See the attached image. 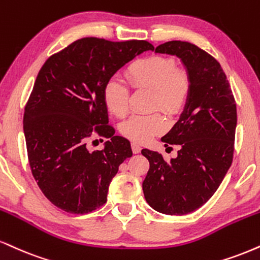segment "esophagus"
<instances>
[{
	"mask_svg": "<svg viewBox=\"0 0 260 260\" xmlns=\"http://www.w3.org/2000/svg\"><path fill=\"white\" fill-rule=\"evenodd\" d=\"M132 150H133V152H134V154H139V152H140V150H142V146H140L139 144H137V143H133V144H132Z\"/></svg>",
	"mask_w": 260,
	"mask_h": 260,
	"instance_id": "obj_1",
	"label": "esophagus"
}]
</instances>
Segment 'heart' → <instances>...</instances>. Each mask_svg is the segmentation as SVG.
<instances>
[{"instance_id": "obj_1", "label": "heart", "mask_w": 260, "mask_h": 260, "mask_svg": "<svg viewBox=\"0 0 260 260\" xmlns=\"http://www.w3.org/2000/svg\"><path fill=\"white\" fill-rule=\"evenodd\" d=\"M127 77L137 88L152 90V106L170 115L179 112L189 98V76L185 71L178 70L170 58L152 55L139 59L127 69ZM104 102L117 116H124L129 110V90L120 77L114 76L106 82ZM165 128L166 121L161 112H152L131 116L122 123L121 132L134 143H146Z\"/></svg>"}]
</instances>
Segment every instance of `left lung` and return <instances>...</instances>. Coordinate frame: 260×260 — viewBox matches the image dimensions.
<instances>
[{"label": "left lung", "instance_id": "obj_1", "mask_svg": "<svg viewBox=\"0 0 260 260\" xmlns=\"http://www.w3.org/2000/svg\"><path fill=\"white\" fill-rule=\"evenodd\" d=\"M155 53L180 59L190 79V94L179 120L161 138L165 145L180 146L177 157L166 162L157 151L142 150L150 164L143 192L155 211L183 215L205 205L229 171L236 104L220 64L198 46L170 41Z\"/></svg>", "mask_w": 260, "mask_h": 260}]
</instances>
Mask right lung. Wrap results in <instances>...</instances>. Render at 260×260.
<instances>
[{
    "mask_svg": "<svg viewBox=\"0 0 260 260\" xmlns=\"http://www.w3.org/2000/svg\"><path fill=\"white\" fill-rule=\"evenodd\" d=\"M152 49L148 41L84 37L41 68L25 106L24 136L32 176L58 208L83 214L106 202L110 181L132 149L108 124L104 87L123 65ZM92 132L108 138L103 150L86 146Z\"/></svg>",
    "mask_w": 260,
    "mask_h": 260,
    "instance_id": "1",
    "label": "right lung"
}]
</instances>
